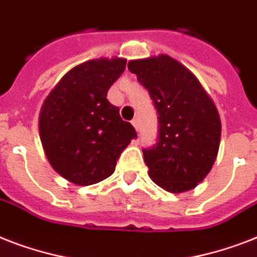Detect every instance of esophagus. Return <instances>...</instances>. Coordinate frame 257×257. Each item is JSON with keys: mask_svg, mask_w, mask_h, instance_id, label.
<instances>
[{"mask_svg": "<svg viewBox=\"0 0 257 257\" xmlns=\"http://www.w3.org/2000/svg\"><path fill=\"white\" fill-rule=\"evenodd\" d=\"M132 125L135 126V129H136V131H139V125H140V122H139V118H133Z\"/></svg>", "mask_w": 257, "mask_h": 257, "instance_id": "34e87169", "label": "esophagus"}]
</instances>
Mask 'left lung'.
<instances>
[{"label": "left lung", "instance_id": "left-lung-1", "mask_svg": "<svg viewBox=\"0 0 257 257\" xmlns=\"http://www.w3.org/2000/svg\"><path fill=\"white\" fill-rule=\"evenodd\" d=\"M128 69L157 112V143L143 149L149 177L172 193L193 189L219 152L221 122L213 101L195 74L167 54L129 61Z\"/></svg>", "mask_w": 257, "mask_h": 257}]
</instances>
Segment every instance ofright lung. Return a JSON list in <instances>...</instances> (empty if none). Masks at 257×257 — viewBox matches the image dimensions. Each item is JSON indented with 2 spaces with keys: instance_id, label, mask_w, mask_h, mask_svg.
Segmentation results:
<instances>
[{
  "instance_id": "obj_1",
  "label": "right lung",
  "mask_w": 257,
  "mask_h": 257,
  "mask_svg": "<svg viewBox=\"0 0 257 257\" xmlns=\"http://www.w3.org/2000/svg\"><path fill=\"white\" fill-rule=\"evenodd\" d=\"M124 58H98L74 66L44 101L40 137L50 165L64 179L92 185L112 175L137 133L106 98L124 72Z\"/></svg>"
}]
</instances>
